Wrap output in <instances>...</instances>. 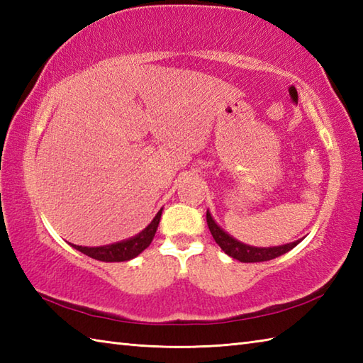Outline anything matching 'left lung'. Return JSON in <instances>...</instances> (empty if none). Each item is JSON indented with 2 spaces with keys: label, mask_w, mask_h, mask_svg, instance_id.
Segmentation results:
<instances>
[{
  "label": "left lung",
  "mask_w": 363,
  "mask_h": 363,
  "mask_svg": "<svg viewBox=\"0 0 363 363\" xmlns=\"http://www.w3.org/2000/svg\"><path fill=\"white\" fill-rule=\"evenodd\" d=\"M206 220H207V226L211 229V234L213 237V240L218 243L220 248L225 251L228 256L234 257L240 262H245V264H250V262H265V260H272L282 256L287 251L293 250L295 246L299 243V240L293 242V243H287L282 246H273V248H254V246H248L243 245L235 238L230 237L229 234H226L217 223L213 221V218L211 217L209 211L206 213Z\"/></svg>",
  "instance_id": "8db88e82"
}]
</instances>
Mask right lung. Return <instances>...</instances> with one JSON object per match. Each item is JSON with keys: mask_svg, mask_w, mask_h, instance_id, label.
Segmentation results:
<instances>
[{"mask_svg": "<svg viewBox=\"0 0 363 363\" xmlns=\"http://www.w3.org/2000/svg\"><path fill=\"white\" fill-rule=\"evenodd\" d=\"M160 215L162 209L157 212L156 217L150 223L148 228L143 229L140 234L129 238V240L120 242V243H113V245H107V246H96V248H87V246H78V245H72L73 248L78 251L84 252L86 256L101 260V262H125L134 259L138 256L143 250H146L152 242L154 234H156L159 221H160Z\"/></svg>", "mask_w": 363, "mask_h": 363, "instance_id": "1", "label": "right lung"}]
</instances>
